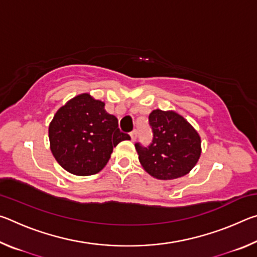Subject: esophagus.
Returning <instances> with one entry per match:
<instances>
[{"label":"esophagus","mask_w":257,"mask_h":257,"mask_svg":"<svg viewBox=\"0 0 257 257\" xmlns=\"http://www.w3.org/2000/svg\"><path fill=\"white\" fill-rule=\"evenodd\" d=\"M129 135H130V137H132V141L133 142L136 141V138H137V130H133V132L130 133Z\"/></svg>","instance_id":"obj_1"}]
</instances>
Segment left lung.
Instances as JSON below:
<instances>
[{
    "label": "left lung",
    "instance_id": "left-lung-1",
    "mask_svg": "<svg viewBox=\"0 0 257 257\" xmlns=\"http://www.w3.org/2000/svg\"><path fill=\"white\" fill-rule=\"evenodd\" d=\"M153 139L149 146L136 143L139 162L152 177L177 179L188 173L201 156V137L184 116L154 110L149 116Z\"/></svg>",
    "mask_w": 257,
    "mask_h": 257
}]
</instances>
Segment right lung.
<instances>
[{"label": "right lung", "instance_id": "add662e5", "mask_svg": "<svg viewBox=\"0 0 257 257\" xmlns=\"http://www.w3.org/2000/svg\"><path fill=\"white\" fill-rule=\"evenodd\" d=\"M104 105L89 94H80L60 107L51 121L52 154L72 175L99 172L110 160L113 147L130 139L120 132L118 119L108 114Z\"/></svg>", "mask_w": 257, "mask_h": 257}]
</instances>
